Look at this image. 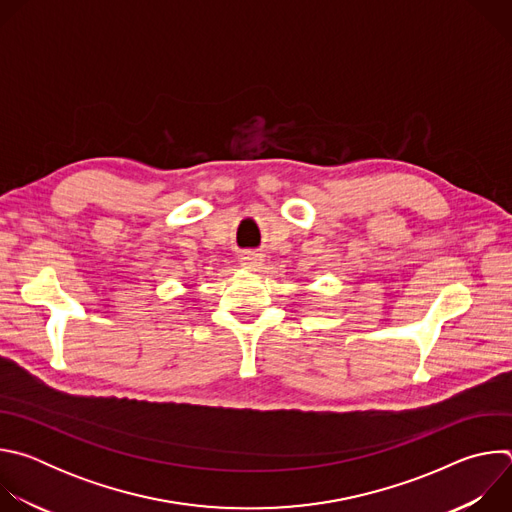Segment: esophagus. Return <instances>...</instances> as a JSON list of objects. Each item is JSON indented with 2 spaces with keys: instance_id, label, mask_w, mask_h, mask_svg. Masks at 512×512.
<instances>
[{
  "instance_id": "34e87169",
  "label": "esophagus",
  "mask_w": 512,
  "mask_h": 512,
  "mask_svg": "<svg viewBox=\"0 0 512 512\" xmlns=\"http://www.w3.org/2000/svg\"><path fill=\"white\" fill-rule=\"evenodd\" d=\"M261 261H263V257L255 251H247L241 255V267H245V269H257L261 265Z\"/></svg>"
}]
</instances>
